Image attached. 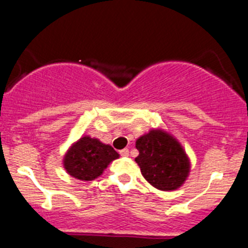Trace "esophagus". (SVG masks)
<instances>
[{
    "label": "esophagus",
    "mask_w": 248,
    "mask_h": 248,
    "mask_svg": "<svg viewBox=\"0 0 248 248\" xmlns=\"http://www.w3.org/2000/svg\"><path fill=\"white\" fill-rule=\"evenodd\" d=\"M120 155H121L122 157H128V155H129L128 148H124V149H121V151H120Z\"/></svg>",
    "instance_id": "esophagus-1"
}]
</instances>
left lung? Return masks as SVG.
<instances>
[{
	"mask_svg": "<svg viewBox=\"0 0 248 248\" xmlns=\"http://www.w3.org/2000/svg\"><path fill=\"white\" fill-rule=\"evenodd\" d=\"M140 155L136 163L144 179L159 190L179 188L189 174V159L175 138L152 129L136 142Z\"/></svg>",
	"mask_w": 248,
	"mask_h": 248,
	"instance_id": "left-lung-1",
	"label": "left lung"
}]
</instances>
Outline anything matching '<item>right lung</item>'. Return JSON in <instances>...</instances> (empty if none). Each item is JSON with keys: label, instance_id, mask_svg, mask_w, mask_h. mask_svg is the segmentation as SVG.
Returning a JSON list of instances; mask_svg holds the SVG:
<instances>
[{"label": "right lung", "instance_id": "obj_1", "mask_svg": "<svg viewBox=\"0 0 248 248\" xmlns=\"http://www.w3.org/2000/svg\"><path fill=\"white\" fill-rule=\"evenodd\" d=\"M116 158H119V153L112 147L86 136L69 149L64 157V168L77 179L93 180Z\"/></svg>", "mask_w": 248, "mask_h": 248}]
</instances>
